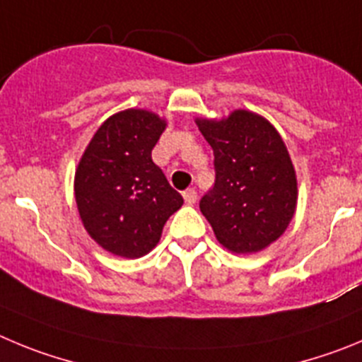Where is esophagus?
Returning a JSON list of instances; mask_svg holds the SVG:
<instances>
[{
    "mask_svg": "<svg viewBox=\"0 0 362 362\" xmlns=\"http://www.w3.org/2000/svg\"><path fill=\"white\" fill-rule=\"evenodd\" d=\"M184 200L187 205L197 204V191H194V189H187V191H184Z\"/></svg>",
    "mask_w": 362,
    "mask_h": 362,
    "instance_id": "34e87169",
    "label": "esophagus"
}]
</instances>
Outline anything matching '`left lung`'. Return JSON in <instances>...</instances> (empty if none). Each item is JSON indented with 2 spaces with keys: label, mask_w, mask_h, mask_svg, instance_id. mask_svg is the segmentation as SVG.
<instances>
[{
  "label": "left lung",
  "mask_w": 362,
  "mask_h": 362,
  "mask_svg": "<svg viewBox=\"0 0 362 362\" xmlns=\"http://www.w3.org/2000/svg\"><path fill=\"white\" fill-rule=\"evenodd\" d=\"M194 122L213 148L216 169L213 189L200 200L202 214L230 252L267 249L285 233L298 205L296 169L281 135L249 110Z\"/></svg>",
  "instance_id": "obj_1"
}]
</instances>
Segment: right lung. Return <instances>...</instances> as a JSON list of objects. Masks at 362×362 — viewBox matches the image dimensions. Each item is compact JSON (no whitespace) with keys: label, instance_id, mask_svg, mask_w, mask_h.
<instances>
[{"label":"right lung","instance_id":"obj_1","mask_svg":"<svg viewBox=\"0 0 362 362\" xmlns=\"http://www.w3.org/2000/svg\"><path fill=\"white\" fill-rule=\"evenodd\" d=\"M168 120L128 108L104 120L84 149L74 178L77 211L93 242L120 258H142L160 242L184 198L151 151Z\"/></svg>","mask_w":362,"mask_h":362}]
</instances>
